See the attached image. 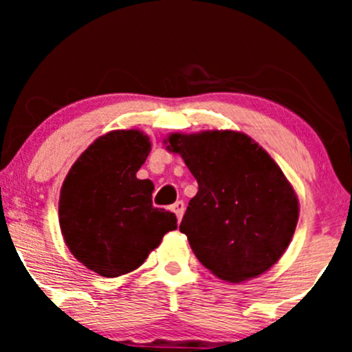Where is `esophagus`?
I'll return each instance as SVG.
<instances>
[{"label":"esophagus","mask_w":352,"mask_h":352,"mask_svg":"<svg viewBox=\"0 0 352 352\" xmlns=\"http://www.w3.org/2000/svg\"><path fill=\"white\" fill-rule=\"evenodd\" d=\"M172 212L175 213L179 220H182V217H184V212H185V204H184V200H177L175 204L172 205Z\"/></svg>","instance_id":"obj_1"}]
</instances>
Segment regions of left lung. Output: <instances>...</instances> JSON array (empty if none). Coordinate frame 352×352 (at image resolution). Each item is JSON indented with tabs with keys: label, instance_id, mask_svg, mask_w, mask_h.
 <instances>
[{
	"label": "left lung",
	"instance_id": "left-lung-1",
	"mask_svg": "<svg viewBox=\"0 0 352 352\" xmlns=\"http://www.w3.org/2000/svg\"><path fill=\"white\" fill-rule=\"evenodd\" d=\"M165 144L199 184L180 232L200 263L230 283L272 268L298 223L296 193L276 162L233 131L172 134Z\"/></svg>",
	"mask_w": 352,
	"mask_h": 352
}]
</instances>
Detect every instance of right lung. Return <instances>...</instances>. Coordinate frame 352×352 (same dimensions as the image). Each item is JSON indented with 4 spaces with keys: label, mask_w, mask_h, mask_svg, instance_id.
I'll use <instances>...</instances> for the list:
<instances>
[{
    "label": "right lung",
    "mask_w": 352,
    "mask_h": 352,
    "mask_svg": "<svg viewBox=\"0 0 352 352\" xmlns=\"http://www.w3.org/2000/svg\"><path fill=\"white\" fill-rule=\"evenodd\" d=\"M148 152L142 132H109L82 152L60 188L64 241L100 276L134 272L177 228L175 213L152 205V182L135 177Z\"/></svg>",
    "instance_id": "obj_1"
}]
</instances>
